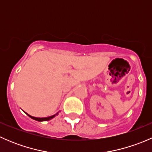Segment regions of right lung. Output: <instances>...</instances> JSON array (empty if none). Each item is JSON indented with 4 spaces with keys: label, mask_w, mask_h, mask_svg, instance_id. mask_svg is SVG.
<instances>
[{
    "label": "right lung",
    "mask_w": 152,
    "mask_h": 152,
    "mask_svg": "<svg viewBox=\"0 0 152 152\" xmlns=\"http://www.w3.org/2000/svg\"><path fill=\"white\" fill-rule=\"evenodd\" d=\"M27 115H28L29 117L31 118L32 119H34V120H35V121H49V120H50V119L53 118L55 116V115H52V116H50V117H47V118H36V117H33V116L30 115H28V114H27Z\"/></svg>",
    "instance_id": "add662e5"
}]
</instances>
